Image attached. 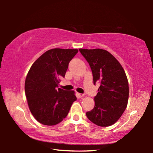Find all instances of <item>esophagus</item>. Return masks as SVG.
Wrapping results in <instances>:
<instances>
[{"label": "esophagus", "instance_id": "34e87169", "mask_svg": "<svg viewBox=\"0 0 153 153\" xmlns=\"http://www.w3.org/2000/svg\"><path fill=\"white\" fill-rule=\"evenodd\" d=\"M77 97H78L79 98H82V97H83L84 96V94H81V93H77Z\"/></svg>", "mask_w": 153, "mask_h": 153}]
</instances>
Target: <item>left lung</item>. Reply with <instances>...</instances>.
<instances>
[{
    "mask_svg": "<svg viewBox=\"0 0 153 153\" xmlns=\"http://www.w3.org/2000/svg\"><path fill=\"white\" fill-rule=\"evenodd\" d=\"M91 67L93 81L100 82L95 106L86 113L96 125L107 127L117 122L128 105L129 85L123 68L115 56L104 49H79Z\"/></svg>",
    "mask_w": 153,
    "mask_h": 153,
    "instance_id": "1",
    "label": "left lung"
}]
</instances>
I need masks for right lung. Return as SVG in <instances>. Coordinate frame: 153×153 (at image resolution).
I'll use <instances>...</instances> for the list:
<instances>
[{
  "label": "right lung",
  "mask_w": 153,
  "mask_h": 153,
  "mask_svg": "<svg viewBox=\"0 0 153 153\" xmlns=\"http://www.w3.org/2000/svg\"><path fill=\"white\" fill-rule=\"evenodd\" d=\"M77 49L53 48L46 51L31 66L25 82L28 107L36 120L54 126L67 117L77 98L74 90L59 88V77H64Z\"/></svg>",
  "instance_id": "add662e5"
}]
</instances>
